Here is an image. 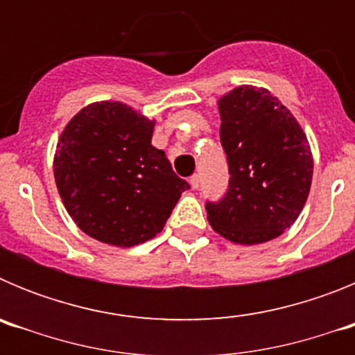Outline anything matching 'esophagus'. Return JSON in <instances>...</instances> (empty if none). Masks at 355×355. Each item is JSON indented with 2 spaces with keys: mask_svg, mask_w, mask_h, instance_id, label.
Listing matches in <instances>:
<instances>
[{
  "mask_svg": "<svg viewBox=\"0 0 355 355\" xmlns=\"http://www.w3.org/2000/svg\"><path fill=\"white\" fill-rule=\"evenodd\" d=\"M199 184H200L199 174H193L192 178H190V187H192V188H199Z\"/></svg>",
  "mask_w": 355,
  "mask_h": 355,
  "instance_id": "obj_1",
  "label": "esophagus"
}]
</instances>
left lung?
<instances>
[{
    "label": "left lung",
    "mask_w": 355,
    "mask_h": 355,
    "mask_svg": "<svg viewBox=\"0 0 355 355\" xmlns=\"http://www.w3.org/2000/svg\"><path fill=\"white\" fill-rule=\"evenodd\" d=\"M229 188L206 202L208 222L225 240L256 245L281 236L306 205L313 155L297 119L270 90L241 85L218 99Z\"/></svg>",
    "instance_id": "1"
}]
</instances>
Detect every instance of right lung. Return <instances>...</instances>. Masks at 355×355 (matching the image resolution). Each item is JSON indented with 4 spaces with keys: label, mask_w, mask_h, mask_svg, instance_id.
<instances>
[{
    "label": "right lung",
    "mask_w": 355,
    "mask_h": 355,
    "mask_svg": "<svg viewBox=\"0 0 355 355\" xmlns=\"http://www.w3.org/2000/svg\"><path fill=\"white\" fill-rule=\"evenodd\" d=\"M155 121L119 101L92 103L69 121L53 172L74 224L96 240L133 247L155 238L190 188L153 139Z\"/></svg>",
    "instance_id": "right-lung-1"
}]
</instances>
